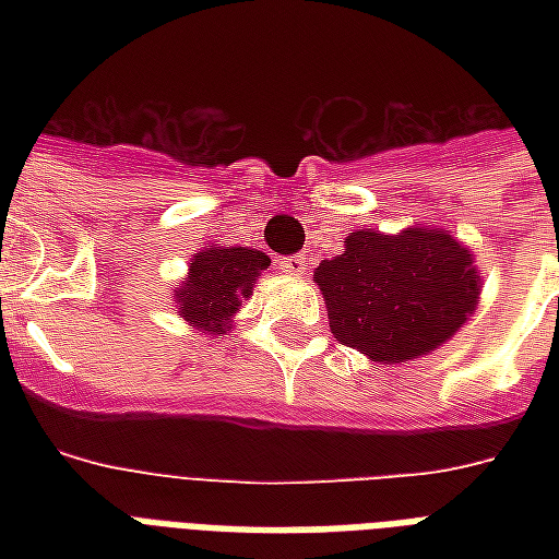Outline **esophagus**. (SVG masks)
I'll return each mask as SVG.
<instances>
[{"instance_id":"esophagus-1","label":"esophagus","mask_w":559,"mask_h":559,"mask_svg":"<svg viewBox=\"0 0 559 559\" xmlns=\"http://www.w3.org/2000/svg\"><path fill=\"white\" fill-rule=\"evenodd\" d=\"M278 266L287 272V275H301V272L307 270V258L305 254H287V258H281Z\"/></svg>"}]
</instances>
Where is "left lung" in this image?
<instances>
[{"instance_id":"obj_1","label":"left lung","mask_w":559,"mask_h":559,"mask_svg":"<svg viewBox=\"0 0 559 559\" xmlns=\"http://www.w3.org/2000/svg\"><path fill=\"white\" fill-rule=\"evenodd\" d=\"M331 331L373 362H406L450 340L476 310L473 254L447 231H350L316 270Z\"/></svg>"}]
</instances>
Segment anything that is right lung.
I'll return each mask as SVG.
<instances>
[{"instance_id":"right-lung-1","label":"right lung","mask_w":559,"mask_h":559,"mask_svg":"<svg viewBox=\"0 0 559 559\" xmlns=\"http://www.w3.org/2000/svg\"><path fill=\"white\" fill-rule=\"evenodd\" d=\"M266 266L270 258L246 246L202 249L193 254L188 284L177 289L179 316L200 331L226 333L231 313L252 296L254 278Z\"/></svg>"}]
</instances>
